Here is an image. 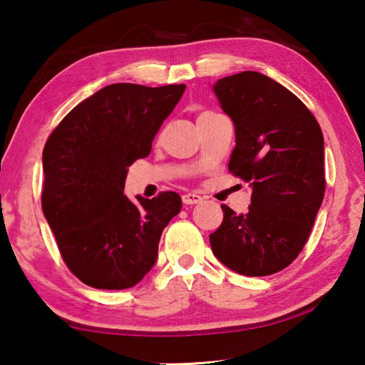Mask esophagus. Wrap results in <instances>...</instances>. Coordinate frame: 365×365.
<instances>
[{
    "instance_id": "obj_1",
    "label": "esophagus",
    "mask_w": 365,
    "mask_h": 365,
    "mask_svg": "<svg viewBox=\"0 0 365 365\" xmlns=\"http://www.w3.org/2000/svg\"><path fill=\"white\" fill-rule=\"evenodd\" d=\"M182 200H183V204H187V205H195V204L202 202L204 199L199 195H195V192H188V195L182 196Z\"/></svg>"
}]
</instances>
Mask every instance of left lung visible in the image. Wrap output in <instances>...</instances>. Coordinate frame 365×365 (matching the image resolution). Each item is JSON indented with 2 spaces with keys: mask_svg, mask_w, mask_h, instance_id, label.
<instances>
[{
  "mask_svg": "<svg viewBox=\"0 0 365 365\" xmlns=\"http://www.w3.org/2000/svg\"><path fill=\"white\" fill-rule=\"evenodd\" d=\"M213 92L235 125L229 170L250 182L252 195L246 215L221 205L212 251L238 274H274L298 257L323 202L322 128L293 92L263 73L226 76Z\"/></svg>",
  "mask_w": 365,
  "mask_h": 365,
  "instance_id": "1",
  "label": "left lung"
}]
</instances>
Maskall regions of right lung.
I'll use <instances>...</instances> for the list:
<instances>
[{
	"label": "right lung",
	"instance_id": "add662e5",
	"mask_svg": "<svg viewBox=\"0 0 365 365\" xmlns=\"http://www.w3.org/2000/svg\"><path fill=\"white\" fill-rule=\"evenodd\" d=\"M185 84L115 83L76 105L43 147L42 210L68 269L89 287L136 285L158 257L161 232L178 215L174 191L123 195L128 166L150 153Z\"/></svg>",
	"mask_w": 365,
	"mask_h": 365
}]
</instances>
